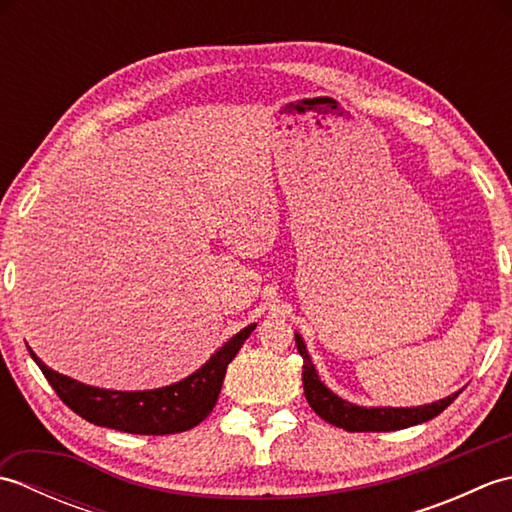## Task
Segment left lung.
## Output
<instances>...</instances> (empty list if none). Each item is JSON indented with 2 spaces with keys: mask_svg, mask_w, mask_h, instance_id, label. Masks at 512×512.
<instances>
[{
  "mask_svg": "<svg viewBox=\"0 0 512 512\" xmlns=\"http://www.w3.org/2000/svg\"><path fill=\"white\" fill-rule=\"evenodd\" d=\"M297 350L303 356V394H306L308 405L314 409L317 416H321L325 422L334 424V427H343L345 431H398L413 427V424L427 422L431 418L440 416V413L447 409L451 402L458 398L453 394L444 400L431 402V405L424 407H409V409H365L356 407L352 402L341 400L334 396L332 391L325 387L317 372H314V365L306 352V345H303L301 336H297Z\"/></svg>",
  "mask_w": 512,
  "mask_h": 512,
  "instance_id": "8db88e82",
  "label": "left lung"
}]
</instances>
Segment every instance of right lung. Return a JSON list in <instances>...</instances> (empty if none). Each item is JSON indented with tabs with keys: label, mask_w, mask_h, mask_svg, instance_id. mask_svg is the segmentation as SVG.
Returning a JSON list of instances; mask_svg holds the SVG:
<instances>
[{
	"label": "right lung",
	"mask_w": 512,
	"mask_h": 512,
	"mask_svg": "<svg viewBox=\"0 0 512 512\" xmlns=\"http://www.w3.org/2000/svg\"><path fill=\"white\" fill-rule=\"evenodd\" d=\"M253 330L255 323L237 332L222 350L211 356L209 363L189 378L151 391H112L83 385L79 380L54 372L32 352L30 356L35 358L57 396L81 418L99 427L138 433V436H167V433L193 429L209 416L220 396L228 363Z\"/></svg>",
	"instance_id": "obj_1"
}]
</instances>
